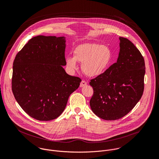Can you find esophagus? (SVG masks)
Wrapping results in <instances>:
<instances>
[{"label":"esophagus","mask_w":159,"mask_h":159,"mask_svg":"<svg viewBox=\"0 0 159 159\" xmlns=\"http://www.w3.org/2000/svg\"><path fill=\"white\" fill-rule=\"evenodd\" d=\"M87 85V82L84 80H82L81 82H80V87H83L84 86H85Z\"/></svg>","instance_id":"obj_1"}]
</instances>
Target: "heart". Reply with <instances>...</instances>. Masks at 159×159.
Returning a JSON list of instances; mask_svg holds the SVG:
<instances>
[{
  "label": "heart",
  "instance_id": "b5f03b06",
  "mask_svg": "<svg viewBox=\"0 0 159 159\" xmlns=\"http://www.w3.org/2000/svg\"><path fill=\"white\" fill-rule=\"evenodd\" d=\"M77 61L82 63V70L85 75L97 77L103 74L111 65L112 52L106 45L83 43L74 49V57L65 58L66 66L72 71L77 69Z\"/></svg>",
  "mask_w": 159,
  "mask_h": 159
}]
</instances>
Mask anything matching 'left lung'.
I'll list each match as a JSON object with an SVG mask.
<instances>
[{"label": "left lung", "instance_id": "obj_1", "mask_svg": "<svg viewBox=\"0 0 159 159\" xmlns=\"http://www.w3.org/2000/svg\"><path fill=\"white\" fill-rule=\"evenodd\" d=\"M119 39L117 61L89 83L94 89L90 108L105 120H116L126 115L140 101L144 89L143 56L129 39L123 37Z\"/></svg>", "mask_w": 159, "mask_h": 159}]
</instances>
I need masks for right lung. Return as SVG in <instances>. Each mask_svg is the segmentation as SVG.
Here are the masks:
<instances>
[{
  "label": "right lung",
  "mask_w": 159,
  "mask_h": 159,
  "mask_svg": "<svg viewBox=\"0 0 159 159\" xmlns=\"http://www.w3.org/2000/svg\"><path fill=\"white\" fill-rule=\"evenodd\" d=\"M65 37L38 36L16 55L13 63L12 90L27 114L39 121H50L64 111L80 78L67 74Z\"/></svg>",
  "instance_id": "1"
}]
</instances>
